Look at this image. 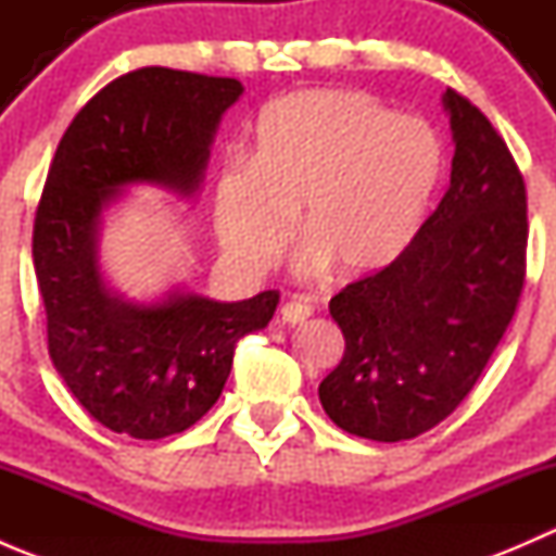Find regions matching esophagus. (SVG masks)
Wrapping results in <instances>:
<instances>
[{
	"mask_svg": "<svg viewBox=\"0 0 556 556\" xmlns=\"http://www.w3.org/2000/svg\"><path fill=\"white\" fill-rule=\"evenodd\" d=\"M312 312L314 309L309 304H306V301L293 299V301H288V304L282 306V319L288 325H299V323H304V319H309Z\"/></svg>",
	"mask_w": 556,
	"mask_h": 556,
	"instance_id": "34e87169",
	"label": "esophagus"
}]
</instances>
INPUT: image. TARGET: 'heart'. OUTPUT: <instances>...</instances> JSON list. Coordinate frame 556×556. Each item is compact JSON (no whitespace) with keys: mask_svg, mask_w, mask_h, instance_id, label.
<instances>
[{"mask_svg":"<svg viewBox=\"0 0 556 556\" xmlns=\"http://www.w3.org/2000/svg\"><path fill=\"white\" fill-rule=\"evenodd\" d=\"M441 166L439 137L419 117L361 91L288 93L261 112L252 161L217 174V237L244 266H266L304 210L312 266L371 277L417 237Z\"/></svg>","mask_w":556,"mask_h":556,"instance_id":"obj_1","label":"heart"}]
</instances>
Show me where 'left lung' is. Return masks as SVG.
Here are the masks:
<instances>
[{
    "label": "left lung",
    "instance_id": "8db88e82",
    "mask_svg": "<svg viewBox=\"0 0 556 556\" xmlns=\"http://www.w3.org/2000/svg\"><path fill=\"white\" fill-rule=\"evenodd\" d=\"M454 159L444 199L401 257L330 299L344 357L319 382L341 430L417 439L473 390L517 312L527 190L484 112L446 88Z\"/></svg>",
    "mask_w": 556,
    "mask_h": 556
}]
</instances>
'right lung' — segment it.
<instances>
[{"instance_id":"right-lung-1","label":"right lung","mask_w":556,"mask_h":556,"mask_svg":"<svg viewBox=\"0 0 556 556\" xmlns=\"http://www.w3.org/2000/svg\"><path fill=\"white\" fill-rule=\"evenodd\" d=\"M233 77L142 66L91 99L61 137L35 217L31 255L48 352L72 395L112 433L155 441L199 422L226 387L242 336L266 328L277 290L247 301L174 293L134 304L99 271L102 210L126 185L199 190Z\"/></svg>"}]
</instances>
